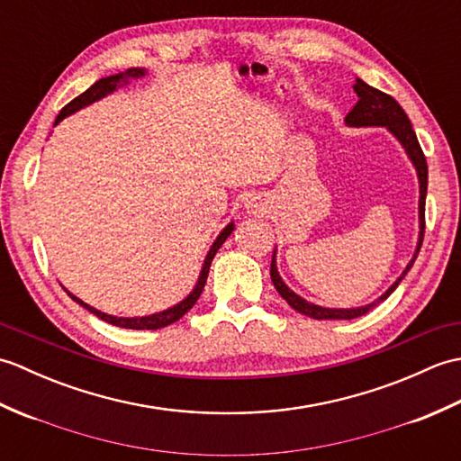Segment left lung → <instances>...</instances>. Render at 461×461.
Returning a JSON list of instances; mask_svg holds the SVG:
<instances>
[{
  "instance_id": "1",
  "label": "left lung",
  "mask_w": 461,
  "mask_h": 461,
  "mask_svg": "<svg viewBox=\"0 0 461 461\" xmlns=\"http://www.w3.org/2000/svg\"><path fill=\"white\" fill-rule=\"evenodd\" d=\"M352 89H355L358 101H357L355 106H352V111L347 114L345 122L348 126H386V129L400 140V144L404 146L408 158L412 160V164L416 166L418 182H420V203H418V208H420V238H418L414 258L410 259L402 276H400L393 283V287H390L384 293V295L378 297V301L370 303V305H365V307H357V309H327V307L312 305V303L301 299L297 293H293L285 285V283H283V279L279 277V271H277V266H276V253H273V258H271V281H273V285H276L279 295L285 299L293 309L301 312V315H307L311 319H357V317L366 315V312L372 307H376L378 303H382L386 297H390V293H393L400 285V281L404 279V276L410 271V267L414 266V261H416L418 253H420V248H422V241H424L428 164H426V156H424L422 149H420V142L416 139L412 122H410L408 114L404 113L402 106H400L390 95L375 89V86L366 85L362 79H357L355 85H352Z\"/></svg>"
}]
</instances>
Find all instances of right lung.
<instances>
[{"instance_id":"add662e5","label":"right lung","mask_w":461,"mask_h":461,"mask_svg":"<svg viewBox=\"0 0 461 461\" xmlns=\"http://www.w3.org/2000/svg\"><path fill=\"white\" fill-rule=\"evenodd\" d=\"M142 75H146L144 68H129V71H124V73L104 77V79L96 81V83L91 85L89 89H86L83 95H79V96H77V99H73L71 103L63 106V111L59 113V116L55 119V124L61 122V121L65 119V116H68V114H73V113H77L79 109H83V106L103 99V96L113 93V91L116 89V86L129 83V79H139V77H142ZM231 231H233V221L225 225L223 231L218 236V240L213 241V246L210 248L208 256H205L203 267H202V273H200V279H198V283H195V287H194V291L190 293V295L185 297L184 301H180L178 305H174V307L166 309V311H162V312H154V315H149V317H132V319H129V317H114V315H106V312H101L99 309H95V307H91V305H86V303H83L81 299H77V297L73 295V293L67 291V295L71 297L73 301L79 303V305H81L83 309L91 311L93 315H96V317L106 321V322H111V325H116V327L136 329V330H144V329H146V330H154V329L168 327V325H172V322L182 319V317L185 315V312H188V311L195 305V301L200 299L202 291H203V285H205V279H208L212 259H213L215 253H218V249L221 248V243H223L225 240H228V236H230Z\"/></svg>"}]
</instances>
